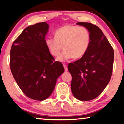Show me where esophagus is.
I'll return each instance as SVG.
<instances>
[{
    "instance_id": "34e87169",
    "label": "esophagus",
    "mask_w": 124,
    "mask_h": 124,
    "mask_svg": "<svg viewBox=\"0 0 124 124\" xmlns=\"http://www.w3.org/2000/svg\"><path fill=\"white\" fill-rule=\"evenodd\" d=\"M63 67H64V71H68V69H67V65H66V64H63Z\"/></svg>"
}]
</instances>
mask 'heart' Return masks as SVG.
Segmentation results:
<instances>
[{
	"label": "heart",
	"mask_w": 124,
	"mask_h": 124,
	"mask_svg": "<svg viewBox=\"0 0 124 124\" xmlns=\"http://www.w3.org/2000/svg\"><path fill=\"white\" fill-rule=\"evenodd\" d=\"M90 39L89 32L86 27L69 25L57 30L55 37L47 38L45 44L53 56H58L63 46L64 51L57 60L64 62L72 57H83L89 46Z\"/></svg>",
	"instance_id": "1"
}]
</instances>
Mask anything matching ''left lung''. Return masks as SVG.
<instances>
[{
  "mask_svg": "<svg viewBox=\"0 0 124 124\" xmlns=\"http://www.w3.org/2000/svg\"><path fill=\"white\" fill-rule=\"evenodd\" d=\"M88 30L90 44L80 60L68 65L72 76L71 88L78 100L94 99L103 91L111 79L114 52L107 38L99 28L88 22H78Z\"/></svg>",
  "mask_w": 124,
  "mask_h": 124,
  "instance_id": "1",
  "label": "left lung"
}]
</instances>
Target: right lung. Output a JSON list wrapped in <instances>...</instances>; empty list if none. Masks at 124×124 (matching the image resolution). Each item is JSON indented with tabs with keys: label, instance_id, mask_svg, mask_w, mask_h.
Returning <instances> with one entry per match:
<instances>
[{
	"label": "right lung",
	"instance_id": "add662e5",
	"mask_svg": "<svg viewBox=\"0 0 124 124\" xmlns=\"http://www.w3.org/2000/svg\"><path fill=\"white\" fill-rule=\"evenodd\" d=\"M49 27L46 22L27 27L10 50L14 79L27 97L36 101H44L52 94L57 79L64 71L61 63L54 62L45 44Z\"/></svg>",
	"mask_w": 124,
	"mask_h": 124
}]
</instances>
